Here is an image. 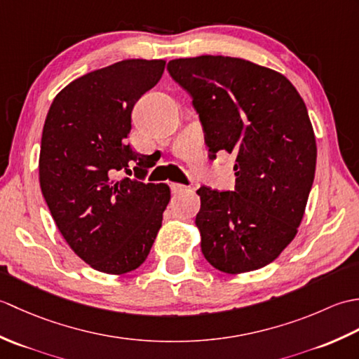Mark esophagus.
Wrapping results in <instances>:
<instances>
[{
  "mask_svg": "<svg viewBox=\"0 0 359 359\" xmlns=\"http://www.w3.org/2000/svg\"><path fill=\"white\" fill-rule=\"evenodd\" d=\"M170 187H171V191H172L174 194L182 193V191H187V189H188V187L182 185V184H177V182H171Z\"/></svg>",
  "mask_w": 359,
  "mask_h": 359,
  "instance_id": "obj_1",
  "label": "esophagus"
}]
</instances>
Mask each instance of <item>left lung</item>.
Segmentation results:
<instances>
[{
    "label": "left lung",
    "mask_w": 359,
    "mask_h": 359,
    "mask_svg": "<svg viewBox=\"0 0 359 359\" xmlns=\"http://www.w3.org/2000/svg\"><path fill=\"white\" fill-rule=\"evenodd\" d=\"M168 71L193 97L210 157H234V191L197 189L202 253L228 274L262 269L294 239L313 185L306 103L284 75L242 58H177Z\"/></svg>",
    "instance_id": "left-lung-1"
}]
</instances>
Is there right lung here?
<instances>
[{"mask_svg": "<svg viewBox=\"0 0 359 359\" xmlns=\"http://www.w3.org/2000/svg\"><path fill=\"white\" fill-rule=\"evenodd\" d=\"M165 60H123L63 88L46 117L40 187L57 228L94 270L129 273L144 262L162 226L166 184L114 179L147 172V160L126 144L137 100L162 79Z\"/></svg>", "mask_w": 359, "mask_h": 359, "instance_id": "1", "label": "right lung"}]
</instances>
